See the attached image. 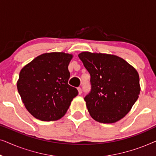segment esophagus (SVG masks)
Segmentation results:
<instances>
[{
  "label": "esophagus",
  "mask_w": 156,
  "mask_h": 156,
  "mask_svg": "<svg viewBox=\"0 0 156 156\" xmlns=\"http://www.w3.org/2000/svg\"><path fill=\"white\" fill-rule=\"evenodd\" d=\"M77 89H78V92H79V94H81L82 93V88H81V87H78Z\"/></svg>",
  "instance_id": "34e87169"
}]
</instances>
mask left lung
I'll use <instances>...</instances> for the list:
<instances>
[{"label":"left lung","mask_w":156,"mask_h":156,"mask_svg":"<svg viewBox=\"0 0 156 156\" xmlns=\"http://www.w3.org/2000/svg\"><path fill=\"white\" fill-rule=\"evenodd\" d=\"M78 57L91 76V91L84 97L90 116L103 123L121 120L140 94L138 72L114 55L83 52Z\"/></svg>","instance_id":"left-lung-1"}]
</instances>
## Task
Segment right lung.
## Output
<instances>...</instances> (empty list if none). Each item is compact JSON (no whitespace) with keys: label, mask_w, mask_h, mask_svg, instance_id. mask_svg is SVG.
I'll return each mask as SVG.
<instances>
[{"label":"right lung","mask_w":156,"mask_h":156,"mask_svg":"<svg viewBox=\"0 0 156 156\" xmlns=\"http://www.w3.org/2000/svg\"><path fill=\"white\" fill-rule=\"evenodd\" d=\"M72 57L65 52L44 53L21 69L18 91L26 109L35 118L58 120L77 96V89L68 84V65Z\"/></svg>","instance_id":"add662e5"}]
</instances>
